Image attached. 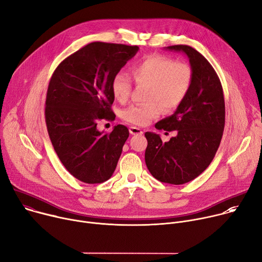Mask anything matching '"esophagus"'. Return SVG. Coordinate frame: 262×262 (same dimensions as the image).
<instances>
[{
	"label": "esophagus",
	"mask_w": 262,
	"mask_h": 262,
	"mask_svg": "<svg viewBox=\"0 0 262 262\" xmlns=\"http://www.w3.org/2000/svg\"><path fill=\"white\" fill-rule=\"evenodd\" d=\"M129 133H130V135H142V134H143V132H142L139 127H136V126H130L129 127Z\"/></svg>",
	"instance_id": "obj_1"
}]
</instances>
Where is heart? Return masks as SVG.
I'll return each mask as SVG.
<instances>
[{"label": "heart", "instance_id": "heart-1", "mask_svg": "<svg viewBox=\"0 0 262 262\" xmlns=\"http://www.w3.org/2000/svg\"><path fill=\"white\" fill-rule=\"evenodd\" d=\"M132 75L138 84L148 85L146 103L133 104L122 112L125 121L144 126L159 117L163 106L167 111L178 108L187 97L193 81V71L188 63L177 62L163 55H148L133 64ZM133 84L126 74L119 72L111 82L113 96L119 102L128 100Z\"/></svg>", "mask_w": 262, "mask_h": 262}]
</instances>
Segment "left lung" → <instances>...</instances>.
I'll use <instances>...</instances> for the list:
<instances>
[{"label":"left lung","instance_id":"8db88e82","mask_svg":"<svg viewBox=\"0 0 262 262\" xmlns=\"http://www.w3.org/2000/svg\"><path fill=\"white\" fill-rule=\"evenodd\" d=\"M166 49L187 55L193 81L177 111L155 125L157 129L177 130V136L163 142L159 135L145 133V163L160 182L182 185L206 170L215 156L225 127V99L216 72L200 52L186 45Z\"/></svg>","mask_w":262,"mask_h":262}]
</instances>
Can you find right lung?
Segmentation results:
<instances>
[{
    "mask_svg": "<svg viewBox=\"0 0 262 262\" xmlns=\"http://www.w3.org/2000/svg\"><path fill=\"white\" fill-rule=\"evenodd\" d=\"M138 50V46L91 42L62 60L50 79L47 129L66 169L83 183H103L116 169L129 132L118 124L103 134L97 122L116 117L111 82Z\"/></svg>",
    "mask_w": 262,
    "mask_h": 262,
    "instance_id": "1",
    "label": "right lung"
}]
</instances>
